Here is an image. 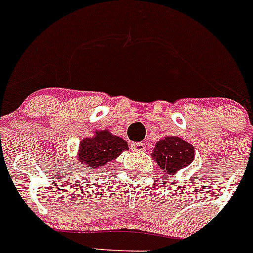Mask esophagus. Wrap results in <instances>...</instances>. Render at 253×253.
<instances>
[{
	"label": "esophagus",
	"mask_w": 253,
	"mask_h": 253,
	"mask_svg": "<svg viewBox=\"0 0 253 253\" xmlns=\"http://www.w3.org/2000/svg\"><path fill=\"white\" fill-rule=\"evenodd\" d=\"M131 148H132L135 152H144L145 150V143H132L131 144Z\"/></svg>",
	"instance_id": "1"
}]
</instances>
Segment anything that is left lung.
<instances>
[{
    "label": "left lung",
    "mask_w": 253,
    "mask_h": 253,
    "mask_svg": "<svg viewBox=\"0 0 253 253\" xmlns=\"http://www.w3.org/2000/svg\"><path fill=\"white\" fill-rule=\"evenodd\" d=\"M152 157L163 172L173 175L193 162L194 146L177 136H166L156 144Z\"/></svg>",
    "instance_id": "obj_1"
}]
</instances>
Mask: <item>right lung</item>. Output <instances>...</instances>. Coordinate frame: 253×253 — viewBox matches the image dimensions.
Returning a JSON list of instances; mask_svg holds the SVG:
<instances>
[{
  "label": "right lung",
  "instance_id": "add662e5",
  "mask_svg": "<svg viewBox=\"0 0 253 253\" xmlns=\"http://www.w3.org/2000/svg\"><path fill=\"white\" fill-rule=\"evenodd\" d=\"M123 150H128V145L120 136H114L109 131H95L92 137H84L80 144L78 162L84 169H97L110 161H114Z\"/></svg>",
  "mask_w": 253,
  "mask_h": 253
}]
</instances>
